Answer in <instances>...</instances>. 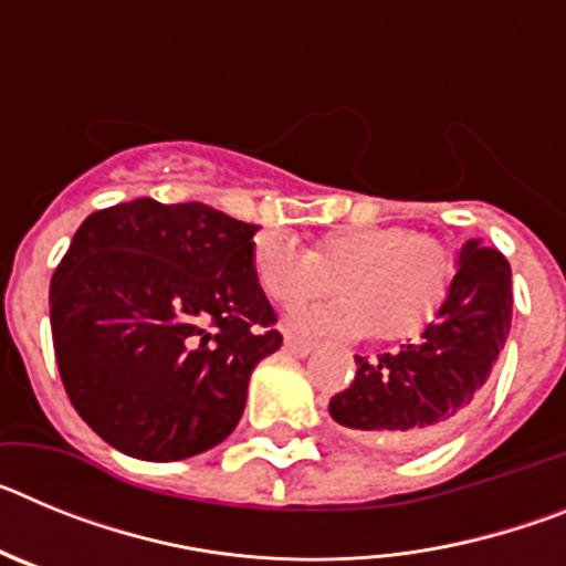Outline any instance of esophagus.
I'll return each instance as SVG.
<instances>
[{"label": "esophagus", "instance_id": "34e87169", "mask_svg": "<svg viewBox=\"0 0 566 566\" xmlns=\"http://www.w3.org/2000/svg\"><path fill=\"white\" fill-rule=\"evenodd\" d=\"M286 352H292L294 357H306V354L314 352V343L306 337H297V334H286Z\"/></svg>", "mask_w": 566, "mask_h": 566}]
</instances>
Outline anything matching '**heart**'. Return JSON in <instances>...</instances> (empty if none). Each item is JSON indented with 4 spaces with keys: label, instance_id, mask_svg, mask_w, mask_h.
I'll return each mask as SVG.
<instances>
[{
    "label": "heart",
    "instance_id": "b5f03b06",
    "mask_svg": "<svg viewBox=\"0 0 566 566\" xmlns=\"http://www.w3.org/2000/svg\"><path fill=\"white\" fill-rule=\"evenodd\" d=\"M252 272L263 294L283 308L323 297L337 280L345 297L328 312L300 317L297 326L408 339L431 326L448 303L457 260L431 234L374 223L319 234L312 252L280 234H258Z\"/></svg>",
    "mask_w": 566,
    "mask_h": 566
}]
</instances>
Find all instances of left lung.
Here are the masks:
<instances>
[{"label": "left lung", "mask_w": 566, "mask_h": 566, "mask_svg": "<svg viewBox=\"0 0 566 566\" xmlns=\"http://www.w3.org/2000/svg\"><path fill=\"white\" fill-rule=\"evenodd\" d=\"M513 317L510 263L499 249L468 240L451 297L422 339L394 354L354 357L357 374L328 411L345 428L397 448H419L453 431L479 402Z\"/></svg>", "instance_id": "8db88e82"}]
</instances>
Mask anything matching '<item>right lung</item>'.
<instances>
[{
  "label": "right lung",
  "mask_w": 566,
  "mask_h": 566,
  "mask_svg": "<svg viewBox=\"0 0 566 566\" xmlns=\"http://www.w3.org/2000/svg\"><path fill=\"white\" fill-rule=\"evenodd\" d=\"M254 223L207 203L98 209L50 280L64 391L115 451L203 453L234 431L254 365L283 343L252 272Z\"/></svg>",
  "instance_id": "right-lung-1"
}]
</instances>
